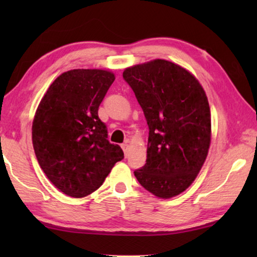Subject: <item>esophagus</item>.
Returning <instances> with one entry per match:
<instances>
[{
  "label": "esophagus",
  "mask_w": 257,
  "mask_h": 257,
  "mask_svg": "<svg viewBox=\"0 0 257 257\" xmlns=\"http://www.w3.org/2000/svg\"><path fill=\"white\" fill-rule=\"evenodd\" d=\"M121 147H122V150L124 152V156H125V158H127L128 153H129V145L127 144V143H124V144L121 145Z\"/></svg>",
  "instance_id": "esophagus-1"
}]
</instances>
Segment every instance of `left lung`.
I'll return each instance as SVG.
<instances>
[{
    "instance_id": "8db88e82",
    "label": "left lung",
    "mask_w": 257,
    "mask_h": 257,
    "mask_svg": "<svg viewBox=\"0 0 257 257\" xmlns=\"http://www.w3.org/2000/svg\"><path fill=\"white\" fill-rule=\"evenodd\" d=\"M149 124L147 159L135 177L160 198H171L193 184L211 143L206 94L191 73L156 59L123 71Z\"/></svg>"
}]
</instances>
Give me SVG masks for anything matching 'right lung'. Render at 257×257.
<instances>
[{"label": "right lung", "instance_id": "add662e5", "mask_svg": "<svg viewBox=\"0 0 257 257\" xmlns=\"http://www.w3.org/2000/svg\"><path fill=\"white\" fill-rule=\"evenodd\" d=\"M115 77L101 69H75L52 82L33 121V145L42 170L56 188L80 198L98 189L114 164L123 159L107 141L98 118Z\"/></svg>", "mask_w": 257, "mask_h": 257}]
</instances>
